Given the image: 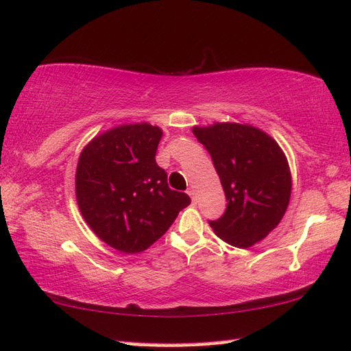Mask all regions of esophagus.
<instances>
[{
  "instance_id": "obj_1",
  "label": "esophagus",
  "mask_w": 351,
  "mask_h": 351,
  "mask_svg": "<svg viewBox=\"0 0 351 351\" xmlns=\"http://www.w3.org/2000/svg\"><path fill=\"white\" fill-rule=\"evenodd\" d=\"M189 194H190V197H191L193 203L197 202V197H195V193H194V190H193V189H189Z\"/></svg>"
}]
</instances>
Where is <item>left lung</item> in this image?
<instances>
[{
    "instance_id": "left-lung-1",
    "label": "left lung",
    "mask_w": 351,
    "mask_h": 351,
    "mask_svg": "<svg viewBox=\"0 0 351 351\" xmlns=\"http://www.w3.org/2000/svg\"><path fill=\"white\" fill-rule=\"evenodd\" d=\"M193 134L210 154L227 199L226 213L209 226L232 247H252L287 210L291 173L286 154L263 130L248 124L195 125Z\"/></svg>"
}]
</instances>
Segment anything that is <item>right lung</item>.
Segmentation results:
<instances>
[{
	"instance_id": "right-lung-1",
	"label": "right lung",
	"mask_w": 351,
	"mask_h": 351,
	"mask_svg": "<svg viewBox=\"0 0 351 351\" xmlns=\"http://www.w3.org/2000/svg\"><path fill=\"white\" fill-rule=\"evenodd\" d=\"M161 128L148 122L122 124L95 136L76 169V199L86 224L125 254L149 248L191 203L170 190L156 161Z\"/></svg>"
}]
</instances>
